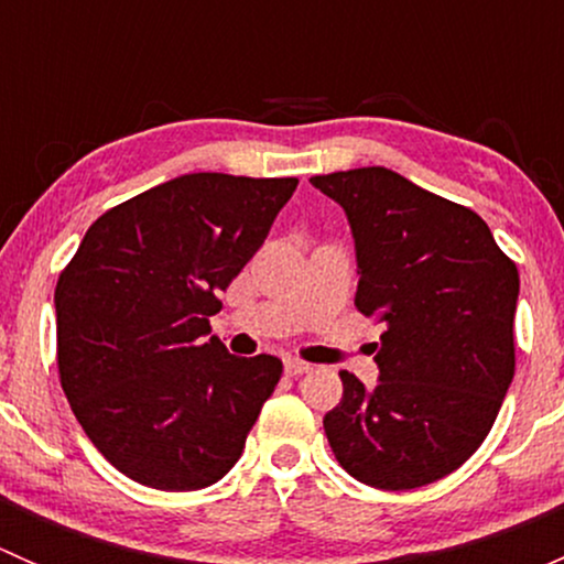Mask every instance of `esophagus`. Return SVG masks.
Segmentation results:
<instances>
[{
	"label": "esophagus",
	"instance_id": "esophagus-1",
	"mask_svg": "<svg viewBox=\"0 0 564 564\" xmlns=\"http://www.w3.org/2000/svg\"><path fill=\"white\" fill-rule=\"evenodd\" d=\"M283 371H286L289 377H303V373L311 371V366L308 362L297 360V357H286V360H283Z\"/></svg>",
	"mask_w": 564,
	"mask_h": 564
}]
</instances>
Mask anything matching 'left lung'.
<instances>
[{
    "instance_id": "1",
    "label": "left lung",
    "mask_w": 564,
    "mask_h": 564,
    "mask_svg": "<svg viewBox=\"0 0 564 564\" xmlns=\"http://www.w3.org/2000/svg\"><path fill=\"white\" fill-rule=\"evenodd\" d=\"M355 237V305L388 324L368 390L340 371L324 414L338 464L384 491L456 471L491 431L516 371L519 270L486 220L384 166L311 176Z\"/></svg>"
}]
</instances>
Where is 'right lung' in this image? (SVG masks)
Listing matches in <instances>:
<instances>
[{
  "instance_id": "obj_1",
  "label": "right lung",
  "mask_w": 564,
  "mask_h": 564,
  "mask_svg": "<svg viewBox=\"0 0 564 564\" xmlns=\"http://www.w3.org/2000/svg\"><path fill=\"white\" fill-rule=\"evenodd\" d=\"M294 187V176H174L100 215L59 275L62 390L130 480L196 491L242 456L283 362L229 355L207 338L209 316Z\"/></svg>"
}]
</instances>
